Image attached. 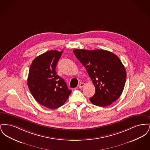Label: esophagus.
<instances>
[{
  "instance_id": "esophagus-1",
  "label": "esophagus",
  "mask_w": 150,
  "mask_h": 150,
  "mask_svg": "<svg viewBox=\"0 0 150 150\" xmlns=\"http://www.w3.org/2000/svg\"><path fill=\"white\" fill-rule=\"evenodd\" d=\"M85 86V84L84 83H80L79 86V88H82L84 86Z\"/></svg>"
}]
</instances>
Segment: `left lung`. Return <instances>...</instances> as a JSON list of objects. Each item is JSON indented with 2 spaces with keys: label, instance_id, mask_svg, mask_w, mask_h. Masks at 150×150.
<instances>
[{
  "label": "left lung",
  "instance_id": "left-lung-1",
  "mask_svg": "<svg viewBox=\"0 0 150 150\" xmlns=\"http://www.w3.org/2000/svg\"><path fill=\"white\" fill-rule=\"evenodd\" d=\"M73 52L93 81L96 92L90 101L106 107L117 100L123 91L127 72L120 59L113 53L103 50H74Z\"/></svg>",
  "mask_w": 150,
  "mask_h": 150
}]
</instances>
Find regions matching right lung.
I'll return each mask as SVG.
<instances>
[{
	"mask_svg": "<svg viewBox=\"0 0 150 150\" xmlns=\"http://www.w3.org/2000/svg\"><path fill=\"white\" fill-rule=\"evenodd\" d=\"M62 52L47 51L36 57L30 67L29 90L39 104L50 109L62 106L71 93L64 80L56 71Z\"/></svg>",
	"mask_w": 150,
	"mask_h": 150,
	"instance_id": "add662e5",
	"label": "right lung"
}]
</instances>
